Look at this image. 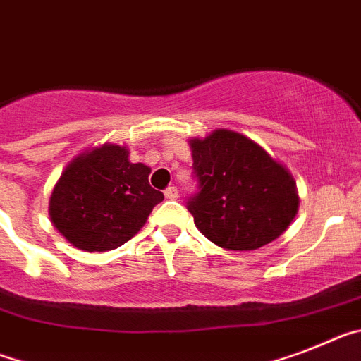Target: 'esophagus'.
I'll return each instance as SVG.
<instances>
[{
    "label": "esophagus",
    "instance_id": "34e87169",
    "mask_svg": "<svg viewBox=\"0 0 361 361\" xmlns=\"http://www.w3.org/2000/svg\"><path fill=\"white\" fill-rule=\"evenodd\" d=\"M163 194H165V198H167V200H176L178 196H180V192H178L176 187H167Z\"/></svg>",
    "mask_w": 361,
    "mask_h": 361
}]
</instances>
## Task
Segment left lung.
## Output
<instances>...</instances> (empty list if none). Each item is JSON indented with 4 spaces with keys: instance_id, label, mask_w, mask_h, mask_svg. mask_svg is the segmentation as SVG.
Segmentation results:
<instances>
[{
    "instance_id": "1",
    "label": "left lung",
    "mask_w": 361,
    "mask_h": 361,
    "mask_svg": "<svg viewBox=\"0 0 361 361\" xmlns=\"http://www.w3.org/2000/svg\"><path fill=\"white\" fill-rule=\"evenodd\" d=\"M190 147L196 190L187 209L203 236L228 250H255L289 227L296 183L262 147L225 128Z\"/></svg>"
}]
</instances>
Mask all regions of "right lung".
<instances>
[{
  "mask_svg": "<svg viewBox=\"0 0 361 361\" xmlns=\"http://www.w3.org/2000/svg\"><path fill=\"white\" fill-rule=\"evenodd\" d=\"M150 169L128 161V150L103 145L65 169L50 198L52 224L81 250H112L143 227L163 200L149 183Z\"/></svg>",
  "mask_w": 361,
  "mask_h": 361,
  "instance_id": "obj_1",
  "label": "right lung"
}]
</instances>
